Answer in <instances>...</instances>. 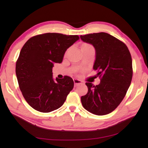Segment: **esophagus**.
I'll return each mask as SVG.
<instances>
[{
    "instance_id": "esophagus-1",
    "label": "esophagus",
    "mask_w": 148,
    "mask_h": 148,
    "mask_svg": "<svg viewBox=\"0 0 148 148\" xmlns=\"http://www.w3.org/2000/svg\"><path fill=\"white\" fill-rule=\"evenodd\" d=\"M73 80H74V84L75 85H78V84H82V80H80V79H77V78H74L73 79Z\"/></svg>"
}]
</instances>
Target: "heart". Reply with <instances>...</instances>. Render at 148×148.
<instances>
[{
	"label": "heart",
	"mask_w": 148,
	"mask_h": 148,
	"mask_svg": "<svg viewBox=\"0 0 148 148\" xmlns=\"http://www.w3.org/2000/svg\"><path fill=\"white\" fill-rule=\"evenodd\" d=\"M92 47V46H91V45L87 44H84L82 46V47Z\"/></svg>",
	"instance_id": "1"
}]
</instances>
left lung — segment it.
Masks as SVG:
<instances>
[{
	"mask_svg": "<svg viewBox=\"0 0 148 148\" xmlns=\"http://www.w3.org/2000/svg\"><path fill=\"white\" fill-rule=\"evenodd\" d=\"M83 42L93 46V70L101 78L99 85L87 82L88 92L81 97L85 109L97 116L113 112L124 99L132 77V58L123 42L106 32L80 36Z\"/></svg>",
	"mask_w": 148,
	"mask_h": 148,
	"instance_id": "1",
	"label": "left lung"
}]
</instances>
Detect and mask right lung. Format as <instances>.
I'll list each match as a JSON object with an SVG mask.
<instances>
[{
    "label": "right lung",
    "mask_w": 148,
    "mask_h": 148,
    "mask_svg": "<svg viewBox=\"0 0 148 148\" xmlns=\"http://www.w3.org/2000/svg\"><path fill=\"white\" fill-rule=\"evenodd\" d=\"M79 39L77 35L45 33L27 40L16 62L20 90L32 108L47 113L59 108L74 87L71 77L53 79V64L61 63L66 49Z\"/></svg>",
    "instance_id": "1"
}]
</instances>
